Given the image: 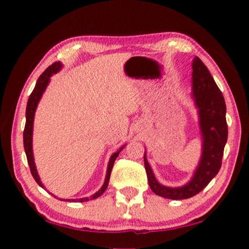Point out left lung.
Listing matches in <instances>:
<instances>
[{
  "mask_svg": "<svg viewBox=\"0 0 249 249\" xmlns=\"http://www.w3.org/2000/svg\"><path fill=\"white\" fill-rule=\"evenodd\" d=\"M192 100L199 116L202 154L192 178L181 187L159 183L144 154L145 169L151 190L157 196L171 200L189 199L197 195L220 171L227 142L226 105L222 92L199 57L192 62Z\"/></svg>",
  "mask_w": 249,
  "mask_h": 249,
  "instance_id": "left-lung-1",
  "label": "left lung"
}]
</instances>
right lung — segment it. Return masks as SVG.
<instances>
[{"label": "right lung", "mask_w": 249, "mask_h": 249, "mask_svg": "<svg viewBox=\"0 0 249 249\" xmlns=\"http://www.w3.org/2000/svg\"><path fill=\"white\" fill-rule=\"evenodd\" d=\"M61 68H62L61 62L58 61V62H54V64H53L52 66H49L48 68L44 71L43 74H41L40 77L38 78V80H37L36 86H35V88H34L32 94L29 95L27 107H26V123H25V129H24V148H25V153H26L28 166H29V168H31V172H32V175L34 177V179H35L36 182L44 189H45V185L41 183L40 178L38 176V172H37V169H36L35 161H34V154H33L34 117H35V112H36L37 105H38L41 96H43L44 92L46 90V88L48 87V84L50 82V78H52L54 73H57ZM124 147H125V145L122 146L121 148L117 150L116 153L113 154L111 156V158H109L104 183L98 192H95L94 195L91 196L90 197H81V199H68V200L59 199V200L69 201V202H87L89 200H93V199H96V197H99L105 190H107V188L108 185V181H109V176H111V172H112L113 165H114V161L116 160L117 156L120 155V153L122 151V149L124 148Z\"/></svg>", "instance_id": "obj_1"}]
</instances>
